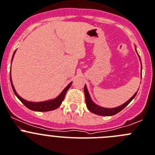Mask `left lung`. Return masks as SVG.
I'll return each instance as SVG.
<instances>
[{
  "label": "left lung",
  "instance_id": "obj_1",
  "mask_svg": "<svg viewBox=\"0 0 155 155\" xmlns=\"http://www.w3.org/2000/svg\"><path fill=\"white\" fill-rule=\"evenodd\" d=\"M139 58H140V56H139ZM141 69H142V65H141ZM84 93H85V97H86V107H87L88 110H89L90 112L93 113V114H97V115H100V116H113L117 114V113H119L120 111L122 110L124 108V107H126L127 106L128 104L132 101V100L134 98L137 92H136L133 97L130 99L128 101H127L125 104H122V105L120 106V107H115V108H104V107H100V106L97 105V104H95L92 101L91 98H90V94H89V92H88L86 85H85V87H84Z\"/></svg>",
  "mask_w": 155,
  "mask_h": 155
}]
</instances>
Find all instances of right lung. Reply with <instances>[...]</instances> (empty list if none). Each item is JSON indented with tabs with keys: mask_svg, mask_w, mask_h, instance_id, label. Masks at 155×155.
I'll list each match as a JSON object with an SVG mask.
<instances>
[{
	"mask_svg": "<svg viewBox=\"0 0 155 155\" xmlns=\"http://www.w3.org/2000/svg\"><path fill=\"white\" fill-rule=\"evenodd\" d=\"M15 51L14 52V55H15ZM13 57H12V59H13ZM10 79H11V83H12V89H13V91L15 93V94L16 95V97L21 100L22 104L25 106L26 107H28V109L34 111H39V112H46V111H50V110H55L58 107H60V105L62 104V101H63L64 98H65V96L66 94V92L68 91L69 88H70L71 85H72V83H69L66 87L63 90V91L58 95V97H57L56 98L53 99V100H47V101H43V102H38V103H35V102H30L27 101V100H24L23 98L19 96L18 93H16L15 90V87L13 86V83H12V77H11V73H10Z\"/></svg>",
	"mask_w": 155,
	"mask_h": 155,
	"instance_id": "add662e5",
	"label": "right lung"
}]
</instances>
